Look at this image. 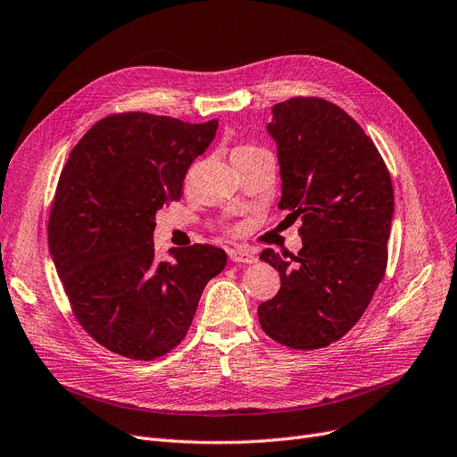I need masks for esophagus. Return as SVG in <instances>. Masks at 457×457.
<instances>
[{
  "label": "esophagus",
  "instance_id": "1",
  "mask_svg": "<svg viewBox=\"0 0 457 457\" xmlns=\"http://www.w3.org/2000/svg\"><path fill=\"white\" fill-rule=\"evenodd\" d=\"M228 258L236 264H254L256 256L247 249H230Z\"/></svg>",
  "mask_w": 457,
  "mask_h": 457
}]
</instances>
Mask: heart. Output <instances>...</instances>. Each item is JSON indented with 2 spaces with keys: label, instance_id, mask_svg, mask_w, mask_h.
Wrapping results in <instances>:
<instances>
[{
  "label": "heart",
  "instance_id": "heart-1",
  "mask_svg": "<svg viewBox=\"0 0 457 457\" xmlns=\"http://www.w3.org/2000/svg\"><path fill=\"white\" fill-rule=\"evenodd\" d=\"M264 152H268V150L262 148V146H258V145H249V143H245V145H236V146L230 150V160H232L234 165H237V163L247 162V160H251V158H254V156L264 154ZM187 182H189V177H187ZM228 232L236 234L237 228H236V227H228Z\"/></svg>",
  "mask_w": 457,
  "mask_h": 457
}]
</instances>
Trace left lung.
Listing matches in <instances>:
<instances>
[{
	"label": "left lung",
	"mask_w": 457,
	"mask_h": 457,
	"mask_svg": "<svg viewBox=\"0 0 457 457\" xmlns=\"http://www.w3.org/2000/svg\"><path fill=\"white\" fill-rule=\"evenodd\" d=\"M287 220L303 221L297 254L264 249L280 290L258 305L260 328L292 350H320L361 320L386 271L395 193L364 129L337 104L295 96L273 105Z\"/></svg>",
	"instance_id": "1"
}]
</instances>
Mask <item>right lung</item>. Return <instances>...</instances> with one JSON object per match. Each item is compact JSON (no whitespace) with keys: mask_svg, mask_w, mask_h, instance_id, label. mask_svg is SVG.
I'll return each instance as SVG.
<instances>
[{"mask_svg":"<svg viewBox=\"0 0 457 457\" xmlns=\"http://www.w3.org/2000/svg\"><path fill=\"white\" fill-rule=\"evenodd\" d=\"M217 120L113 113L72 148L55 187L48 245L74 318L105 350L154 361L184 340L227 253L195 244L158 260L156 212L180 201Z\"/></svg>","mask_w":457,"mask_h":457,"instance_id":"1","label":"right lung"}]
</instances>
